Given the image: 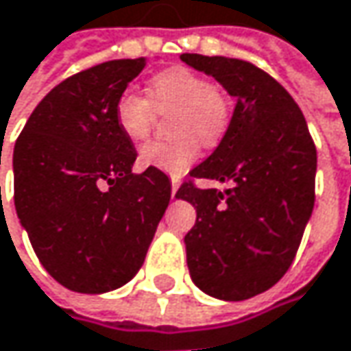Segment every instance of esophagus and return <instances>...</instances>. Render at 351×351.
Returning a JSON list of instances; mask_svg holds the SVG:
<instances>
[{
  "instance_id": "esophagus-1",
  "label": "esophagus",
  "mask_w": 351,
  "mask_h": 351,
  "mask_svg": "<svg viewBox=\"0 0 351 351\" xmlns=\"http://www.w3.org/2000/svg\"><path fill=\"white\" fill-rule=\"evenodd\" d=\"M178 187H180L178 180H171V195H173V197H176V193H178Z\"/></svg>"
}]
</instances>
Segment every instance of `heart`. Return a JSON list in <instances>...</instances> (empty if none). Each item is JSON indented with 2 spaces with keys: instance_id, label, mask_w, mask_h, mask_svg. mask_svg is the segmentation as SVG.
<instances>
[{
  "instance_id": "b5f03b06",
  "label": "heart",
  "mask_w": 351,
  "mask_h": 351,
  "mask_svg": "<svg viewBox=\"0 0 351 351\" xmlns=\"http://www.w3.org/2000/svg\"><path fill=\"white\" fill-rule=\"evenodd\" d=\"M169 108H176L171 132L178 136L148 142L140 149V160L144 166L180 176L197 160L202 144L213 146L223 138L231 120V104L207 77L185 66H171L149 80V98L132 88L118 97L116 124L128 140L142 142L154 126L156 110Z\"/></svg>"
}]
</instances>
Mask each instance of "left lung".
Instances as JSON below:
<instances>
[{
  "label": "left lung",
  "instance_id": "obj_1",
  "mask_svg": "<svg viewBox=\"0 0 351 351\" xmlns=\"http://www.w3.org/2000/svg\"><path fill=\"white\" fill-rule=\"evenodd\" d=\"M182 61L237 98L219 146L189 171L231 187L185 182L176 193L197 211L185 235L187 267L205 294L247 300L274 287L300 247L314 207L316 146L294 98L253 62L195 53Z\"/></svg>",
  "mask_w": 351,
  "mask_h": 351
}]
</instances>
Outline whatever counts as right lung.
Returning a JSON list of instances; mask_svg holds the SVG:
<instances>
[{
  "label": "right lung",
  "instance_id": "obj_1",
  "mask_svg": "<svg viewBox=\"0 0 351 351\" xmlns=\"http://www.w3.org/2000/svg\"><path fill=\"white\" fill-rule=\"evenodd\" d=\"M146 59L108 61L62 80L37 104L13 149L15 209L47 272L100 294L126 285L171 197L167 176L132 173L136 148L114 106Z\"/></svg>",
  "mask_w": 351,
  "mask_h": 351
}]
</instances>
